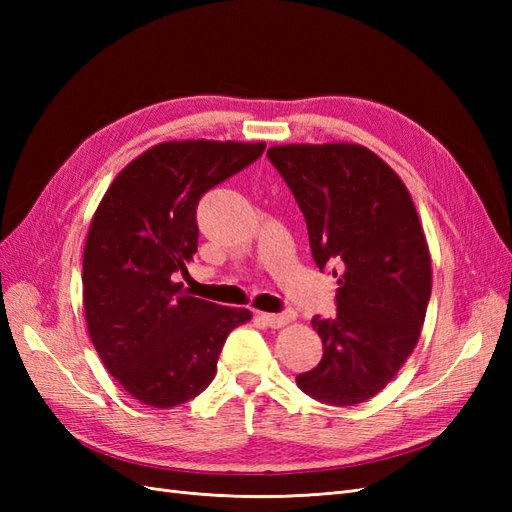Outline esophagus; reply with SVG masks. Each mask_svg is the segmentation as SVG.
<instances>
[{
  "label": "esophagus",
  "instance_id": "34e87169",
  "mask_svg": "<svg viewBox=\"0 0 512 512\" xmlns=\"http://www.w3.org/2000/svg\"><path fill=\"white\" fill-rule=\"evenodd\" d=\"M260 320L267 324L271 329H280L284 324L294 320V312H284V314H260Z\"/></svg>",
  "mask_w": 512,
  "mask_h": 512
}]
</instances>
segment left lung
<instances>
[{"label":"left lung","mask_w":512,"mask_h":512,"mask_svg":"<svg viewBox=\"0 0 512 512\" xmlns=\"http://www.w3.org/2000/svg\"><path fill=\"white\" fill-rule=\"evenodd\" d=\"M267 156L305 215L318 269L337 275V316L312 318L320 363L297 376L331 406L363 404L412 354L431 297V256L408 188L363 145H280Z\"/></svg>","instance_id":"1"}]
</instances>
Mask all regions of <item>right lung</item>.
Wrapping results in <instances>:
<instances>
[{"mask_svg":"<svg viewBox=\"0 0 512 512\" xmlns=\"http://www.w3.org/2000/svg\"><path fill=\"white\" fill-rule=\"evenodd\" d=\"M262 151L265 143H160L121 170L94 213L83 252L87 331L108 374L145 406L203 393L228 333L252 318L192 297L175 275L196 254L198 200Z\"/></svg>","mask_w":512,"mask_h":512,"instance_id":"add662e5","label":"right lung"}]
</instances>
